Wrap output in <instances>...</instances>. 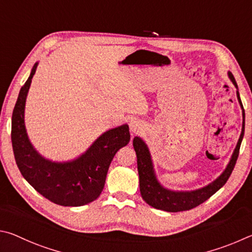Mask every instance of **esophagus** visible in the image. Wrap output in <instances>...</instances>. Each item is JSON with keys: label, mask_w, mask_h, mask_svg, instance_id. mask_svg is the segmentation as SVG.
<instances>
[{"label": "esophagus", "mask_w": 252, "mask_h": 252, "mask_svg": "<svg viewBox=\"0 0 252 252\" xmlns=\"http://www.w3.org/2000/svg\"><path fill=\"white\" fill-rule=\"evenodd\" d=\"M140 129V124L138 122H130V130L133 133H136V131H139Z\"/></svg>", "instance_id": "esophagus-1"}]
</instances>
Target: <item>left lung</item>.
Segmentation results:
<instances>
[{
  "label": "left lung",
  "instance_id": "1",
  "mask_svg": "<svg viewBox=\"0 0 252 252\" xmlns=\"http://www.w3.org/2000/svg\"><path fill=\"white\" fill-rule=\"evenodd\" d=\"M228 75L229 78H230L231 82L233 83V85L236 86V88H238L233 75L230 72L228 73ZM237 97L242 108V115H244V123H242V130L239 140H238L236 149L232 154V157L230 161H229L226 170H224L215 182L209 184L208 186H206L204 188L197 189V190L193 191H173L162 187L161 185L158 183L155 173H154L151 154H149L146 144H145L139 137L134 138L133 145L136 152V156H137V169L139 175L140 193H142L143 199L146 201L149 206H152L156 209L169 211V213H178V211L190 210L192 208H195V207L199 206L202 202H205L207 199H209L215 192H217L219 189L227 183V180L230 177L233 168H235L236 161L238 159V156H239L240 145L245 134V109L244 106H242L239 92L238 91Z\"/></svg>",
  "mask_w": 252,
  "mask_h": 252
}]
</instances>
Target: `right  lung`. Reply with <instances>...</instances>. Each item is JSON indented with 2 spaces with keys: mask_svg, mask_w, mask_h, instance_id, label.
Instances as JSON below:
<instances>
[{
  "mask_svg": "<svg viewBox=\"0 0 252 252\" xmlns=\"http://www.w3.org/2000/svg\"><path fill=\"white\" fill-rule=\"evenodd\" d=\"M36 67L37 63L22 86L13 109L11 139L16 165L31 186L54 204L65 207L90 204L103 190L115 154L129 143L128 125L106 131L73 161L53 162L43 158L31 145L24 124L25 99Z\"/></svg>",
  "mask_w": 252,
  "mask_h": 252,
  "instance_id": "1",
  "label": "right lung"
}]
</instances>
